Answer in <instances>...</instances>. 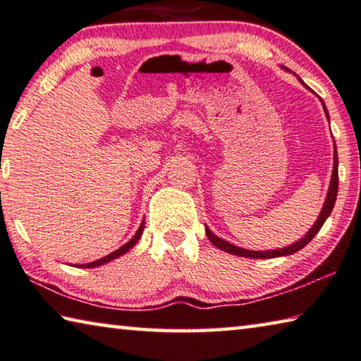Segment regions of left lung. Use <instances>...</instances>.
Listing matches in <instances>:
<instances>
[{"instance_id": "obj_1", "label": "left lung", "mask_w": 361, "mask_h": 361, "mask_svg": "<svg viewBox=\"0 0 361 361\" xmlns=\"http://www.w3.org/2000/svg\"><path fill=\"white\" fill-rule=\"evenodd\" d=\"M288 70V68H286ZM323 109H324V114L328 116V110L324 107L323 104ZM329 120V116H328ZM338 150H336L334 147V169H333V176H331V182H329V190L326 195V200H324V204H323V209L320 212V216H318V219L315 221L314 226L312 228L307 232V235H304V238H300L296 243L289 245L286 247H281V250H271V251H250V250H243V247H238L232 243H228V241L219 238V236H216L214 233L211 232V230L206 227V236H208V240L211 241L212 245L219 247V250L226 251L228 254H233V256H241V257H251V259H271V257H280V256H288V254H294L299 250H302V247L309 243V241L314 238V236L318 233V230L322 228V226L324 224V221L328 219V216L331 214V211L334 208V203H336V197H338V185H339V174H338Z\"/></svg>"}]
</instances>
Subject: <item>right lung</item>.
Wrapping results in <instances>:
<instances>
[{"label": "right lung", "instance_id": "add662e5", "mask_svg": "<svg viewBox=\"0 0 361 361\" xmlns=\"http://www.w3.org/2000/svg\"><path fill=\"white\" fill-rule=\"evenodd\" d=\"M144 221H142V224H140V227L137 228V232H135V235L133 236L131 240L128 241L126 245H123L121 247H118L116 251H114V252H110L109 256H104L102 259H97V261H94V262H90V264H82V265H78V267H82V269H92V267H99V265H102V264H107V262H110V261H114V259H116V257H120V256H123V254L125 252H128L129 250H131V247L137 243L139 241V238H140V235H142V232H144Z\"/></svg>", "mask_w": 361, "mask_h": 361}]
</instances>
